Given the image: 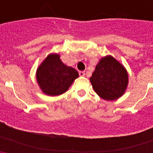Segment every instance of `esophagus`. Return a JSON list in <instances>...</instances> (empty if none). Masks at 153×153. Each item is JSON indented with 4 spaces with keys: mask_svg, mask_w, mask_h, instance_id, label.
Here are the masks:
<instances>
[{
    "mask_svg": "<svg viewBox=\"0 0 153 153\" xmlns=\"http://www.w3.org/2000/svg\"><path fill=\"white\" fill-rule=\"evenodd\" d=\"M79 76H84L85 72H84V71H79Z\"/></svg>",
    "mask_w": 153,
    "mask_h": 153,
    "instance_id": "1",
    "label": "esophagus"
}]
</instances>
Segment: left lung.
Here are the masks:
<instances>
[{
    "label": "left lung",
    "instance_id": "8db88e82",
    "mask_svg": "<svg viewBox=\"0 0 153 153\" xmlns=\"http://www.w3.org/2000/svg\"><path fill=\"white\" fill-rule=\"evenodd\" d=\"M94 91L106 100H115L124 94L128 85V74L112 56L102 57L90 79Z\"/></svg>",
    "mask_w": 153,
    "mask_h": 153
}]
</instances>
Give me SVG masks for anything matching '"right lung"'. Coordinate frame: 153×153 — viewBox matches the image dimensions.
I'll return each mask as SVG.
<instances>
[{"instance_id": "obj_1", "label": "right lung", "mask_w": 153, "mask_h": 153, "mask_svg": "<svg viewBox=\"0 0 153 153\" xmlns=\"http://www.w3.org/2000/svg\"><path fill=\"white\" fill-rule=\"evenodd\" d=\"M78 76L77 71L65 65L56 53L48 55L39 66L36 74L43 93L51 97L64 93Z\"/></svg>"}]
</instances>
